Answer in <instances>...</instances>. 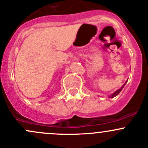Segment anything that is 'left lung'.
Returning a JSON list of instances; mask_svg holds the SVG:
<instances>
[{
    "mask_svg": "<svg viewBox=\"0 0 148 148\" xmlns=\"http://www.w3.org/2000/svg\"><path fill=\"white\" fill-rule=\"evenodd\" d=\"M126 84V83H125V84L124 85H123V86H122V88H120V89H119V90H116V91H115V92H114V93L113 94H112V95H111V96H110V97H115V96H116V95H118V94H119L120 93V91H121L122 90V89H123V87H124L125 86V85Z\"/></svg>",
    "mask_w": 148,
    "mask_h": 148,
    "instance_id": "8db88e82",
    "label": "left lung"
}]
</instances>
